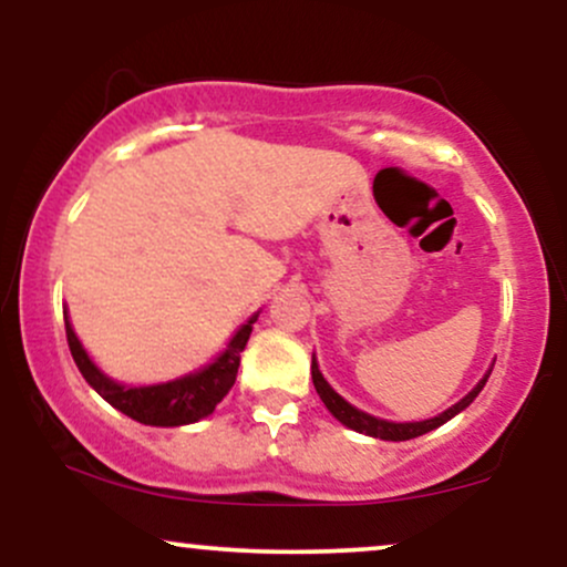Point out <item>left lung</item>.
<instances>
[{"label":"left lung","instance_id":"8db88e82","mask_svg":"<svg viewBox=\"0 0 567 567\" xmlns=\"http://www.w3.org/2000/svg\"><path fill=\"white\" fill-rule=\"evenodd\" d=\"M487 375H491V373H487ZM487 375H485L483 381L477 383V386L472 389L470 394L464 396V400L455 402V405H453V408H447L445 413L434 415V419H429V421H415V424H392V421H381V419H375V415H368V413H362V410L351 408L349 402L343 400V396H338V394L333 392V389L328 386V381L322 379V373H320V368H317V362L311 360V379H315V389H317V394H320V400L324 402V408H328L330 413H333L336 419L341 421L343 426L354 429V432H360V434H368V437L392 440V442H402V440L421 437V434L432 432V429H437V426L445 424V421H451L455 413H461V410H464L466 405H470V402L474 400V396H477L480 392H483V386H485Z\"/></svg>","mask_w":567,"mask_h":567}]
</instances>
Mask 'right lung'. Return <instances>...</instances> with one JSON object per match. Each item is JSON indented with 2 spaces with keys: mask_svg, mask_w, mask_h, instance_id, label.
<instances>
[{
  "mask_svg": "<svg viewBox=\"0 0 567 567\" xmlns=\"http://www.w3.org/2000/svg\"><path fill=\"white\" fill-rule=\"evenodd\" d=\"M63 320H66V317H63ZM252 322H256V317L239 328V333L231 338L229 349H226L213 365H207L205 370H199V373L194 375H186V379L141 389H125L120 386V383H114L112 379H106V375L90 362V357L84 354L80 338L74 336L69 320L66 341L76 368H80V373L84 375V381H87L109 405L122 410V413L130 415L133 421H138V424L184 426L210 415L218 402L229 394L234 381H237L239 351L245 349L247 338H250Z\"/></svg>",
  "mask_w": 567,
  "mask_h": 567,
  "instance_id": "right-lung-1",
  "label": "right lung"
}]
</instances>
